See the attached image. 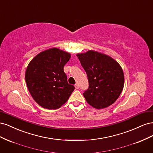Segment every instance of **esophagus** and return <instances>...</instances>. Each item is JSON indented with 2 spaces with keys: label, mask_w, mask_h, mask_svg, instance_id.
I'll return each mask as SVG.
<instances>
[{
  "label": "esophagus",
  "mask_w": 153,
  "mask_h": 153,
  "mask_svg": "<svg viewBox=\"0 0 153 153\" xmlns=\"http://www.w3.org/2000/svg\"><path fill=\"white\" fill-rule=\"evenodd\" d=\"M75 88H76V89H79V87H79V85H78V84H75Z\"/></svg>",
  "instance_id": "34e87169"
}]
</instances>
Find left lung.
<instances>
[{"label": "left lung", "mask_w": 153, "mask_h": 153, "mask_svg": "<svg viewBox=\"0 0 153 153\" xmlns=\"http://www.w3.org/2000/svg\"><path fill=\"white\" fill-rule=\"evenodd\" d=\"M77 56L89 81V88L83 93L87 102L96 109L113 104L124 87L121 66L108 55L92 50Z\"/></svg>", "instance_id": "obj_1"}]
</instances>
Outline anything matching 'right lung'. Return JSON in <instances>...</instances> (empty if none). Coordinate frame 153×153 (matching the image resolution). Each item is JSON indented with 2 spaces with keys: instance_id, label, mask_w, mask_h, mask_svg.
<instances>
[{
  "instance_id": "1",
  "label": "right lung",
  "mask_w": 153,
  "mask_h": 153,
  "mask_svg": "<svg viewBox=\"0 0 153 153\" xmlns=\"http://www.w3.org/2000/svg\"><path fill=\"white\" fill-rule=\"evenodd\" d=\"M71 55L56 48L41 52L32 60L25 72L27 87L42 107L55 110L65 103L75 86L69 84L64 66Z\"/></svg>"
}]
</instances>
